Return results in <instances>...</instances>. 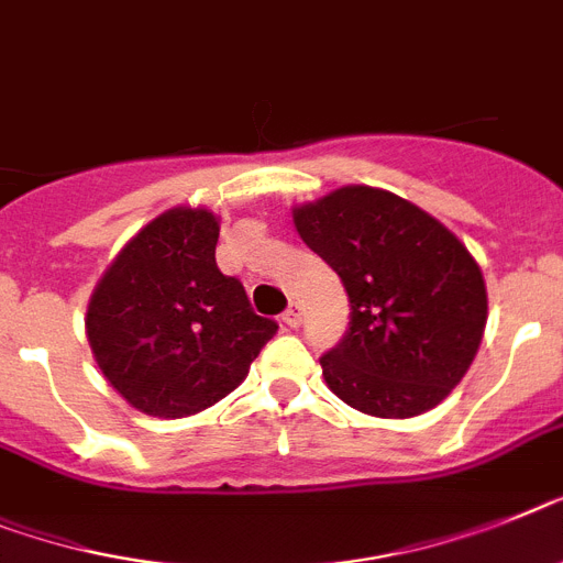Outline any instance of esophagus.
<instances>
[{"label": "esophagus", "mask_w": 563, "mask_h": 563, "mask_svg": "<svg viewBox=\"0 0 563 563\" xmlns=\"http://www.w3.org/2000/svg\"><path fill=\"white\" fill-rule=\"evenodd\" d=\"M283 323L289 325V329H297V325L303 323V309H300L297 303H291L289 309L283 311Z\"/></svg>", "instance_id": "esophagus-1"}]
</instances>
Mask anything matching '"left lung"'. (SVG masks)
Returning <instances> with one entry per match:
<instances>
[{
    "label": "left lung",
    "mask_w": 563,
    "mask_h": 563,
    "mask_svg": "<svg viewBox=\"0 0 563 563\" xmlns=\"http://www.w3.org/2000/svg\"><path fill=\"white\" fill-rule=\"evenodd\" d=\"M311 252L346 286L352 320L320 357L325 386L375 418H415L441 404L478 354L486 283L466 245L415 202L343 186L291 209Z\"/></svg>",
    "instance_id": "left-lung-1"
}]
</instances>
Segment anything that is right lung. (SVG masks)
<instances>
[{"instance_id":"right-lung-1","label":"right lung","mask_w":563,"mask_h":563,"mask_svg":"<svg viewBox=\"0 0 563 563\" xmlns=\"http://www.w3.org/2000/svg\"><path fill=\"white\" fill-rule=\"evenodd\" d=\"M220 220L163 211L136 231L93 286L85 334L108 384L151 418H188L223 400L274 338L243 283L217 268Z\"/></svg>"}]
</instances>
